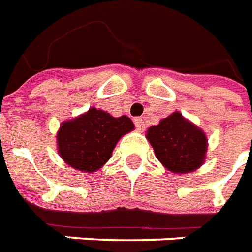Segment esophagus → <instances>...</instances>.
I'll return each mask as SVG.
<instances>
[{"instance_id":"esophagus-1","label":"esophagus","mask_w":252,"mask_h":252,"mask_svg":"<svg viewBox=\"0 0 252 252\" xmlns=\"http://www.w3.org/2000/svg\"><path fill=\"white\" fill-rule=\"evenodd\" d=\"M134 125H135V127H137L138 130L145 129V122H144V119H142V118H135Z\"/></svg>"}]
</instances>
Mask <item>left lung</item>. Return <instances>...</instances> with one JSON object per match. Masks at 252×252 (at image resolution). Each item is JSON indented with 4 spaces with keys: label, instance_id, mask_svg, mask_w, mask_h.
I'll use <instances>...</instances> for the list:
<instances>
[{
    "label": "left lung",
    "instance_id": "obj_1",
    "mask_svg": "<svg viewBox=\"0 0 252 252\" xmlns=\"http://www.w3.org/2000/svg\"><path fill=\"white\" fill-rule=\"evenodd\" d=\"M146 138L153 146L156 158L175 174H187L201 167L208 149L205 133L179 112L149 127Z\"/></svg>",
    "mask_w": 252,
    "mask_h": 252
}]
</instances>
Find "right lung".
Segmentation results:
<instances>
[{
    "label": "right lung",
    "mask_w": 252,
    "mask_h": 252,
    "mask_svg": "<svg viewBox=\"0 0 252 252\" xmlns=\"http://www.w3.org/2000/svg\"><path fill=\"white\" fill-rule=\"evenodd\" d=\"M133 129L134 125L126 115L114 118L91 108L81 117L62 123L57 135L58 152L73 168L94 172L110 160L119 138Z\"/></svg>",
    "instance_id": "right-lung-1"
}]
</instances>
